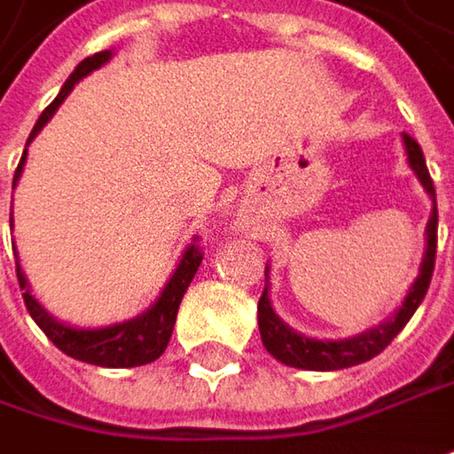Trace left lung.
<instances>
[{"label": "left lung", "instance_id": "8db88e82", "mask_svg": "<svg viewBox=\"0 0 454 454\" xmlns=\"http://www.w3.org/2000/svg\"><path fill=\"white\" fill-rule=\"evenodd\" d=\"M401 137H403L409 168L417 173L424 192L429 193V199H432V215H429V222H427V230H424L427 242H424L419 276L411 284L401 306L378 327L365 329V332H360L355 337H345V340H319V337H306L294 327H288L284 319L276 314V309L270 304V296H268V291H270V286H268L270 265H265V288H262V296L258 301L261 340L265 350L270 352L276 360H281L284 365H288V368L342 371V368H352V365H360V363L371 360L378 352H383L391 345V340L406 327V322L414 317V311L419 309L424 296H427V288H429V281H432V270H434V255H437V196H434V184L429 178L427 160H424L419 143L414 137H409L406 132Z\"/></svg>", "mask_w": 454, "mask_h": 454}]
</instances>
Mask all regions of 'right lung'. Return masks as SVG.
<instances>
[{
  "label": "right lung",
  "mask_w": 454,
  "mask_h": 454,
  "mask_svg": "<svg viewBox=\"0 0 454 454\" xmlns=\"http://www.w3.org/2000/svg\"><path fill=\"white\" fill-rule=\"evenodd\" d=\"M114 56V51H102V53H94V56L83 58L79 66L74 68V74L66 79L63 89L58 91V97L53 104L40 114V120L35 122L33 132L27 137V145L35 140V135L43 129V127L51 122V117L56 114V109L63 104V99L74 91V86L81 79H86L91 71L102 68L104 63H109ZM27 145L25 153L20 158V166L14 170V181H12V189L17 186L22 168H25V160H27ZM12 222V216H10ZM17 250V247H14ZM17 258V253H14ZM201 265V253L196 245H189L181 255V261L176 265L173 276L168 278V284L163 286L160 296L155 299V304L148 306L143 314L127 319V322H117V325H106V327H74V325H66L56 319L45 306L40 304L30 291V284L17 262V281L20 288L25 291L22 299L25 306L30 311V317L35 319V325L45 332V337L56 345L58 350H63L68 357L81 360V363H89V365H102V368H137V365H148L153 360H158L163 350L168 348L170 334H173V325H176V314H178V306L181 299L186 294V288L193 281L196 270Z\"/></svg>",
  "instance_id": "right-lung-1"
}]
</instances>
